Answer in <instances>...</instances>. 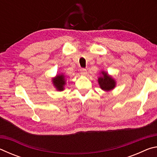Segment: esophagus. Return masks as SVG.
<instances>
[{"instance_id": "esophagus-1", "label": "esophagus", "mask_w": 157, "mask_h": 157, "mask_svg": "<svg viewBox=\"0 0 157 157\" xmlns=\"http://www.w3.org/2000/svg\"><path fill=\"white\" fill-rule=\"evenodd\" d=\"M80 73L82 75H86L87 73V71L85 68H81L80 69Z\"/></svg>"}]
</instances>
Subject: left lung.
Here are the masks:
<instances>
[{"mask_svg": "<svg viewBox=\"0 0 157 157\" xmlns=\"http://www.w3.org/2000/svg\"><path fill=\"white\" fill-rule=\"evenodd\" d=\"M98 81L100 87L103 91H111L116 86V81L114 80V79H113L111 76L109 75L108 73L105 71L101 72V76L98 78Z\"/></svg>", "mask_w": 157, "mask_h": 157, "instance_id": "left-lung-1", "label": "left lung"}]
</instances>
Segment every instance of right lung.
<instances>
[{"label": "right lung", "instance_id": "obj_1", "mask_svg": "<svg viewBox=\"0 0 157 157\" xmlns=\"http://www.w3.org/2000/svg\"><path fill=\"white\" fill-rule=\"evenodd\" d=\"M53 85L55 86V88L57 89V91H62L64 89V85L66 84L65 76L63 74L56 75L54 78L52 79Z\"/></svg>", "mask_w": 157, "mask_h": 157}]
</instances>
